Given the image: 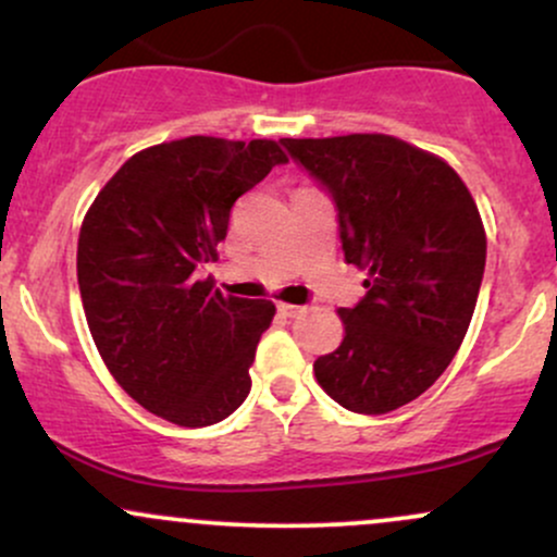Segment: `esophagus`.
Wrapping results in <instances>:
<instances>
[{"label":"esophagus","instance_id":"obj_1","mask_svg":"<svg viewBox=\"0 0 557 557\" xmlns=\"http://www.w3.org/2000/svg\"><path fill=\"white\" fill-rule=\"evenodd\" d=\"M277 311L283 317H298L300 311H304V306H296V304H283V300H280L277 304Z\"/></svg>","mask_w":557,"mask_h":557}]
</instances>
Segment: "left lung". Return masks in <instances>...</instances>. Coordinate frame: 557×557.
Instances as JSON below:
<instances>
[{"instance_id":"8db88e82","label":"left lung","mask_w":557,"mask_h":557,"mask_svg":"<svg viewBox=\"0 0 557 557\" xmlns=\"http://www.w3.org/2000/svg\"><path fill=\"white\" fill-rule=\"evenodd\" d=\"M280 144L335 198L345 261L367 272L317 382L348 411H395L437 382L474 317L487 259L474 196L443 157L385 133Z\"/></svg>"}]
</instances>
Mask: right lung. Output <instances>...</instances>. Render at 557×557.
I'll return each mask as SVG.
<instances>
[{"mask_svg":"<svg viewBox=\"0 0 557 557\" xmlns=\"http://www.w3.org/2000/svg\"><path fill=\"white\" fill-rule=\"evenodd\" d=\"M283 162L270 138L164 140L127 159L83 216L78 287L99 356L172 424H216L251 389L274 304L225 296L196 270L216 259L233 203Z\"/></svg>","mask_w":557,"mask_h":557,"instance_id":"right-lung-1","label":"right lung"}]
</instances>
